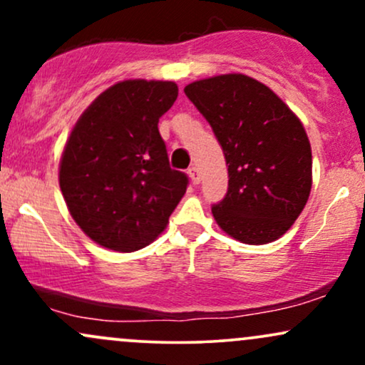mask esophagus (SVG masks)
Here are the masks:
<instances>
[{
    "label": "esophagus",
    "mask_w": 365,
    "mask_h": 365,
    "mask_svg": "<svg viewBox=\"0 0 365 365\" xmlns=\"http://www.w3.org/2000/svg\"><path fill=\"white\" fill-rule=\"evenodd\" d=\"M188 177H190L192 183H194V185H199V182H200V173H199V170L195 168V166H192V168L188 170Z\"/></svg>",
    "instance_id": "34e87169"
}]
</instances>
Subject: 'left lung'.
Here are the masks:
<instances>
[{
  "instance_id": "8db88e82",
  "label": "left lung",
  "mask_w": 365,
  "mask_h": 365,
  "mask_svg": "<svg viewBox=\"0 0 365 365\" xmlns=\"http://www.w3.org/2000/svg\"><path fill=\"white\" fill-rule=\"evenodd\" d=\"M183 91L211 125L228 166V192L212 206L217 226L242 244L278 240L311 194L312 153L302 121L269 87L242 73Z\"/></svg>"
}]
</instances>
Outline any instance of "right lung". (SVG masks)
<instances>
[{"instance_id": "obj_1", "label": "right lung", "mask_w": 365, "mask_h": 365, "mask_svg": "<svg viewBox=\"0 0 365 365\" xmlns=\"http://www.w3.org/2000/svg\"><path fill=\"white\" fill-rule=\"evenodd\" d=\"M178 86L123 81L89 104L66 140L60 188L66 207L91 240L133 252L156 240L185 195V173L170 168L158 121Z\"/></svg>"}]
</instances>
